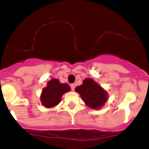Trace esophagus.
<instances>
[{"instance_id": "obj_1", "label": "esophagus", "mask_w": 149, "mask_h": 149, "mask_svg": "<svg viewBox=\"0 0 149 149\" xmlns=\"http://www.w3.org/2000/svg\"><path fill=\"white\" fill-rule=\"evenodd\" d=\"M70 88H71V89H72V91H74V89H75V85H74V84H71Z\"/></svg>"}]
</instances>
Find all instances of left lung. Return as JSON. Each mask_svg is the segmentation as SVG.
Segmentation results:
<instances>
[{
	"label": "left lung",
	"mask_w": 149,
	"mask_h": 149,
	"mask_svg": "<svg viewBox=\"0 0 149 149\" xmlns=\"http://www.w3.org/2000/svg\"><path fill=\"white\" fill-rule=\"evenodd\" d=\"M80 94L85 105L91 109H100L108 100V94L98 83L90 78L85 79L83 83L75 89Z\"/></svg>",
	"instance_id": "obj_1"
}]
</instances>
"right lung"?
<instances>
[{"instance_id": "1", "label": "right lung", "mask_w": 149, "mask_h": 149, "mask_svg": "<svg viewBox=\"0 0 149 149\" xmlns=\"http://www.w3.org/2000/svg\"><path fill=\"white\" fill-rule=\"evenodd\" d=\"M70 87L66 83H61L57 79H52L48 82L46 87L42 88L40 101L46 108H52L61 100L63 94L68 92Z\"/></svg>"}]
</instances>
